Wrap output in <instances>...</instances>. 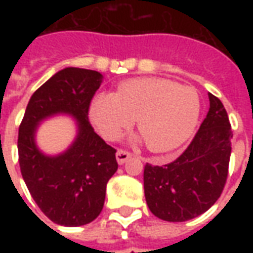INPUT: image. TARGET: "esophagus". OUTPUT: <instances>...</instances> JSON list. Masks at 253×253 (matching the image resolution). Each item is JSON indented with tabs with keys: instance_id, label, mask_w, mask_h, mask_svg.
Instances as JSON below:
<instances>
[{
	"instance_id": "esophagus-1",
	"label": "esophagus",
	"mask_w": 253,
	"mask_h": 253,
	"mask_svg": "<svg viewBox=\"0 0 253 253\" xmlns=\"http://www.w3.org/2000/svg\"><path fill=\"white\" fill-rule=\"evenodd\" d=\"M131 159V154L126 152V150H118L116 152V161H118V164H125L127 160Z\"/></svg>"
}]
</instances>
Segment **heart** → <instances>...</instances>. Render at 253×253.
I'll use <instances>...</instances> for the list:
<instances>
[{
  "mask_svg": "<svg viewBox=\"0 0 253 253\" xmlns=\"http://www.w3.org/2000/svg\"><path fill=\"white\" fill-rule=\"evenodd\" d=\"M201 112L196 90L167 78H134L116 93L96 94L89 118L100 134L114 141L134 118L149 150L164 153L179 148L194 131Z\"/></svg>",
  "mask_w": 253,
  "mask_h": 253,
  "instance_id": "b5f03b06",
  "label": "heart"
}]
</instances>
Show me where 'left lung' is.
I'll return each mask as SVG.
<instances>
[{
    "mask_svg": "<svg viewBox=\"0 0 253 253\" xmlns=\"http://www.w3.org/2000/svg\"><path fill=\"white\" fill-rule=\"evenodd\" d=\"M209 100V112L188 148L169 164L145 165V198L160 219H192L207 211L222 194L233 132L221 100L211 93Z\"/></svg>",
    "mask_w": 253,
    "mask_h": 253,
    "instance_id": "8db88e82",
    "label": "left lung"
}]
</instances>
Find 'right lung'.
I'll return each mask as SVG.
<instances>
[{
  "mask_svg": "<svg viewBox=\"0 0 253 253\" xmlns=\"http://www.w3.org/2000/svg\"><path fill=\"white\" fill-rule=\"evenodd\" d=\"M103 83L99 72L65 67L31 96L19 127V163L31 196L52 222L81 226L103 210L107 183L118 169L116 150L94 132L90 100ZM65 113L78 121V135L57 156L42 154L35 134L42 120Z\"/></svg>",
  "mask_w": 253,
  "mask_h": 253,
  "instance_id": "add662e5",
  "label": "right lung"
}]
</instances>
